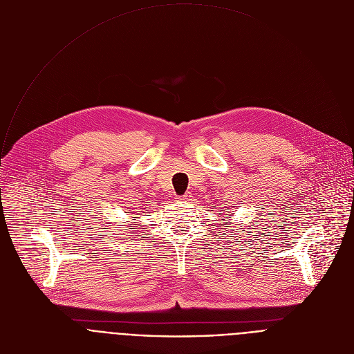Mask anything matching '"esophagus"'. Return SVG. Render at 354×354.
<instances>
[{"label": "esophagus", "instance_id": "esophagus-1", "mask_svg": "<svg viewBox=\"0 0 354 354\" xmlns=\"http://www.w3.org/2000/svg\"><path fill=\"white\" fill-rule=\"evenodd\" d=\"M190 197H192V196H190V193H185L183 196H179V197H178V200H179V201H189V200H190Z\"/></svg>", "mask_w": 354, "mask_h": 354}]
</instances>
